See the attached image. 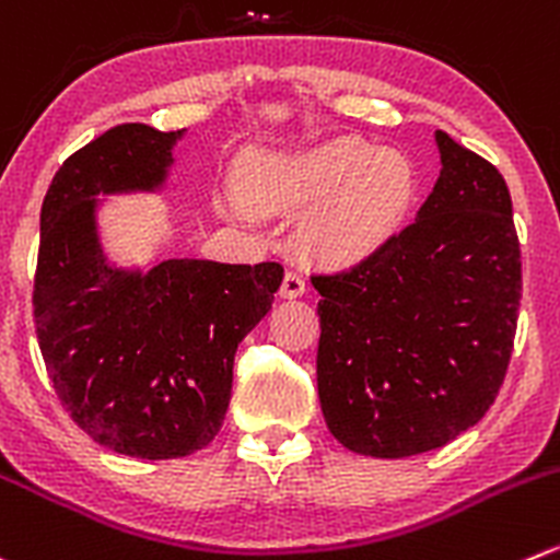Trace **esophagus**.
<instances>
[{
	"mask_svg": "<svg viewBox=\"0 0 560 560\" xmlns=\"http://www.w3.org/2000/svg\"><path fill=\"white\" fill-rule=\"evenodd\" d=\"M306 279H303L298 270H287L284 273V281H281V298H301L303 292H306Z\"/></svg>",
	"mask_w": 560,
	"mask_h": 560,
	"instance_id": "34e87169",
	"label": "esophagus"
}]
</instances>
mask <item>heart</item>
<instances>
[{"mask_svg": "<svg viewBox=\"0 0 560 560\" xmlns=\"http://www.w3.org/2000/svg\"><path fill=\"white\" fill-rule=\"evenodd\" d=\"M235 191L259 215L314 205L301 224L303 252L319 262L350 265L401 230L416 199V170L396 150L339 136L312 148L246 155Z\"/></svg>", "mask_w": 560, "mask_h": 560, "instance_id": "1", "label": "heart"}]
</instances>
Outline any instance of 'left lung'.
<instances>
[{
  "label": "left lung",
  "mask_w": 560,
  "mask_h": 560,
  "mask_svg": "<svg viewBox=\"0 0 560 560\" xmlns=\"http://www.w3.org/2000/svg\"><path fill=\"white\" fill-rule=\"evenodd\" d=\"M441 177L416 221L355 268L312 276L317 390L345 448L399 459L479 424L506 377L523 270L501 172L435 130Z\"/></svg>",
  "instance_id": "obj_1"
}]
</instances>
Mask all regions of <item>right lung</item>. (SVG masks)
Wrapping results in <instances>:
<instances>
[{"instance_id":"add662e5","label":"right lung","mask_w":560,"mask_h":560,"mask_svg":"<svg viewBox=\"0 0 560 560\" xmlns=\"http://www.w3.org/2000/svg\"><path fill=\"white\" fill-rule=\"evenodd\" d=\"M183 133L106 130L59 166L40 210L32 306L48 377L75 424L125 457H188L219 435L237 345L284 279L279 262H108L97 197L161 191Z\"/></svg>"}]
</instances>
